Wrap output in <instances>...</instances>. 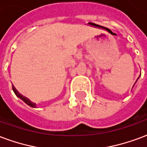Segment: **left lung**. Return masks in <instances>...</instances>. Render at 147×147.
Segmentation results:
<instances>
[{"label": "left lung", "instance_id": "8db88e82", "mask_svg": "<svg viewBox=\"0 0 147 147\" xmlns=\"http://www.w3.org/2000/svg\"><path fill=\"white\" fill-rule=\"evenodd\" d=\"M140 75H141V74H140ZM140 77H139V78H138V79H139V78H140ZM138 79H137V80H136V81H138ZM136 82H135V84H136ZM135 84H134V85H135ZM134 85H133V87H134ZM133 87H132V88H133Z\"/></svg>", "mask_w": 147, "mask_h": 147}]
</instances>
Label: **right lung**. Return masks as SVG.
Segmentation results:
<instances>
[{"instance_id": "obj_1", "label": "right lung", "mask_w": 147, "mask_h": 147, "mask_svg": "<svg viewBox=\"0 0 147 147\" xmlns=\"http://www.w3.org/2000/svg\"><path fill=\"white\" fill-rule=\"evenodd\" d=\"M12 89H13V92H15V94H16V96L17 97H19V98H21L23 102H25L28 105V106H30V107H34V108L36 107V103L32 102L29 98H27L26 97H25V96H22V95H21V94H20V93H19L16 89V88H15L14 86H12Z\"/></svg>"}]
</instances>
